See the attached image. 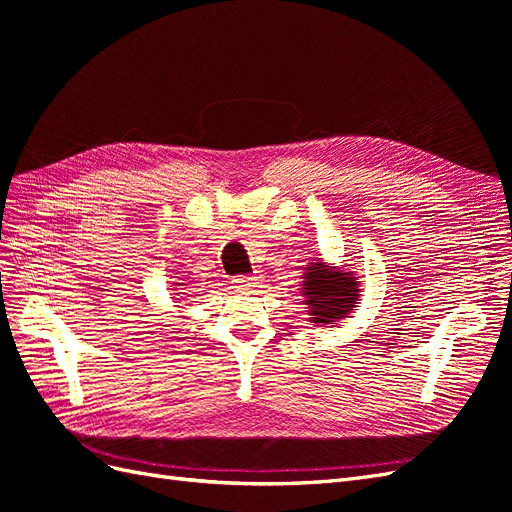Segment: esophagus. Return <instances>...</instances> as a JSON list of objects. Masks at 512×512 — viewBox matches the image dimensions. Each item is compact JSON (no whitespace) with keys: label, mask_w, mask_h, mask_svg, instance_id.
<instances>
[{"label":"esophagus","mask_w":512,"mask_h":512,"mask_svg":"<svg viewBox=\"0 0 512 512\" xmlns=\"http://www.w3.org/2000/svg\"><path fill=\"white\" fill-rule=\"evenodd\" d=\"M232 284H235V288L239 292H252V290L260 288L262 280H260V275H252V277L243 275V277H235V280H232Z\"/></svg>","instance_id":"1"}]
</instances>
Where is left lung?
Masks as SVG:
<instances>
[{
    "label": "left lung",
    "mask_w": 512,
    "mask_h": 512,
    "mask_svg": "<svg viewBox=\"0 0 512 512\" xmlns=\"http://www.w3.org/2000/svg\"><path fill=\"white\" fill-rule=\"evenodd\" d=\"M299 290L309 322L318 327H331L346 320L361 301V284L356 273L350 271V265L331 267L322 258L307 262Z\"/></svg>",
    "instance_id": "1"
}]
</instances>
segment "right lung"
Wrapping results in <instances>:
<instances>
[{"instance_id": "add662e5", "label": "right lung", "mask_w": 512, "mask_h": 512, "mask_svg": "<svg viewBox=\"0 0 512 512\" xmlns=\"http://www.w3.org/2000/svg\"><path fill=\"white\" fill-rule=\"evenodd\" d=\"M175 286H185V284H181V282H175ZM170 290H181V288H170ZM173 294H177V297H173L175 301H183V299H179L181 294H185V292H173Z\"/></svg>"}]
</instances>
